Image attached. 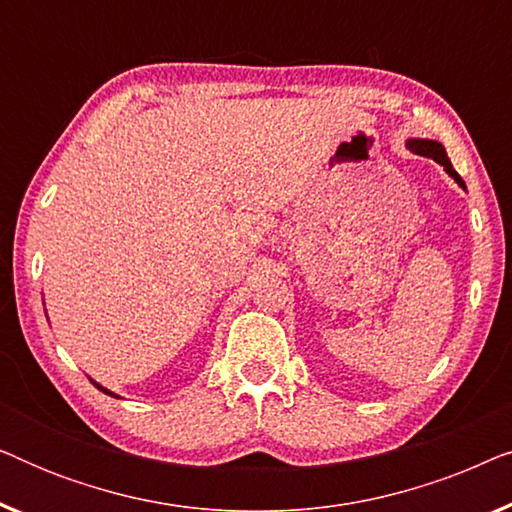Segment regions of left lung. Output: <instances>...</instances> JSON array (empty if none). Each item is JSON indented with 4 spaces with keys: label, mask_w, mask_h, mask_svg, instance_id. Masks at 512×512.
Wrapping results in <instances>:
<instances>
[{
    "label": "left lung",
    "mask_w": 512,
    "mask_h": 512,
    "mask_svg": "<svg viewBox=\"0 0 512 512\" xmlns=\"http://www.w3.org/2000/svg\"><path fill=\"white\" fill-rule=\"evenodd\" d=\"M405 149H410L412 153H415V156H424V158L436 160V163L443 165L445 172L450 174V177H452L454 181H457V184L466 191L464 179H461L459 174H457V170H454V167H452L450 158H447L445 146L440 144V142H436V139H419V137H412V139H408V142H405Z\"/></svg>",
    "instance_id": "1"
}]
</instances>
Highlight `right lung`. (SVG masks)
Listing matches in <instances>:
<instances>
[{"label":"right lung","instance_id":"obj_1","mask_svg":"<svg viewBox=\"0 0 512 512\" xmlns=\"http://www.w3.org/2000/svg\"><path fill=\"white\" fill-rule=\"evenodd\" d=\"M90 382H93L95 384V387L97 389H100V391H104V394H107V396H114V398H121V396H118V394H114V391H109L107 387H102V384L100 382H95V380H90Z\"/></svg>","mask_w":512,"mask_h":512}]
</instances>
